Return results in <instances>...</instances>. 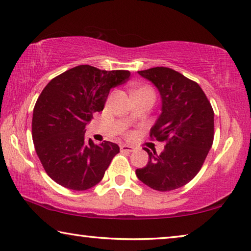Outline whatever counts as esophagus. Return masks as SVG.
<instances>
[{"mask_svg":"<svg viewBox=\"0 0 251 251\" xmlns=\"http://www.w3.org/2000/svg\"><path fill=\"white\" fill-rule=\"evenodd\" d=\"M121 151H122L130 152V151H134V147L128 146V145H122V146H121Z\"/></svg>","mask_w":251,"mask_h":251,"instance_id":"esophagus-1","label":"esophagus"}]
</instances>
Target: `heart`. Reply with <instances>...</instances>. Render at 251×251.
Masks as SVG:
<instances>
[{
    "mask_svg": "<svg viewBox=\"0 0 251 251\" xmlns=\"http://www.w3.org/2000/svg\"><path fill=\"white\" fill-rule=\"evenodd\" d=\"M133 94H135V93H151V94L154 95V93H152L151 88L147 87V86H136L133 88Z\"/></svg>",
    "mask_w": 251,
    "mask_h": 251,
    "instance_id": "1",
    "label": "heart"
}]
</instances>
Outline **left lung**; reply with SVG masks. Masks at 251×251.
<instances>
[{"label": "left lung", "mask_w": 251, "mask_h": 251, "mask_svg": "<svg viewBox=\"0 0 251 251\" xmlns=\"http://www.w3.org/2000/svg\"><path fill=\"white\" fill-rule=\"evenodd\" d=\"M137 73L159 92L161 113L151 136L166 146L160 155L145 148L150 160L136 176L158 192L180 188L201 171L211 148L214 110L201 87L176 71L152 67Z\"/></svg>", "instance_id": "obj_1"}]
</instances>
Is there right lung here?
<instances>
[{
  "label": "right lung",
  "instance_id": "1",
  "mask_svg": "<svg viewBox=\"0 0 251 251\" xmlns=\"http://www.w3.org/2000/svg\"><path fill=\"white\" fill-rule=\"evenodd\" d=\"M128 71H101L79 65L46 85L33 110L36 154L52 179L65 188L86 190L103 179L117 144L96 145L85 138L93 114L103 110L110 88L125 83Z\"/></svg>",
  "mask_w": 251,
  "mask_h": 251
}]
</instances>
